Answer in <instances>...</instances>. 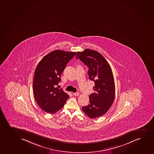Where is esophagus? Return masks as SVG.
<instances>
[{
  "instance_id": "34e87169",
  "label": "esophagus",
  "mask_w": 154,
  "mask_h": 154,
  "mask_svg": "<svg viewBox=\"0 0 154 154\" xmlns=\"http://www.w3.org/2000/svg\"><path fill=\"white\" fill-rule=\"evenodd\" d=\"M73 95H74V96H79V93H73Z\"/></svg>"
}]
</instances>
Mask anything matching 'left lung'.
<instances>
[{"mask_svg":"<svg viewBox=\"0 0 154 154\" xmlns=\"http://www.w3.org/2000/svg\"><path fill=\"white\" fill-rule=\"evenodd\" d=\"M79 59L89 67V79L93 81L94 92L89 96V103L82 109L91 119L105 114L109 110L115 97V84L112 69L107 60L97 51L86 49L77 52Z\"/></svg>","mask_w":154,"mask_h":154,"instance_id":"left-lung-1","label":"left lung"}]
</instances>
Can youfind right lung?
<instances>
[{"instance_id":"right-lung-1","label":"right lung","mask_w":154,"mask_h":154,"mask_svg":"<svg viewBox=\"0 0 154 154\" xmlns=\"http://www.w3.org/2000/svg\"><path fill=\"white\" fill-rule=\"evenodd\" d=\"M75 52L56 50L48 54L40 61L35 70L33 90L35 100L43 110L54 113L63 107L69 95L57 85L61 75Z\"/></svg>"}]
</instances>
